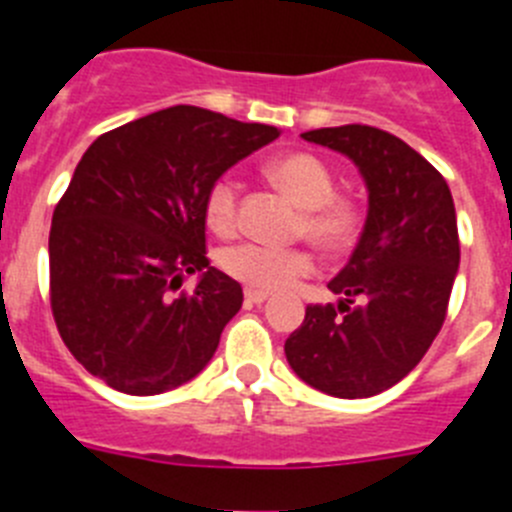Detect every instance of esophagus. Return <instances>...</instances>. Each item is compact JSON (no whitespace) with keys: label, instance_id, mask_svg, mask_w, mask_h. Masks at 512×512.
Listing matches in <instances>:
<instances>
[{"label":"esophagus","instance_id":"34e87169","mask_svg":"<svg viewBox=\"0 0 512 512\" xmlns=\"http://www.w3.org/2000/svg\"><path fill=\"white\" fill-rule=\"evenodd\" d=\"M269 300V292H261V289H246V302H251V305H261V302Z\"/></svg>","mask_w":512,"mask_h":512}]
</instances>
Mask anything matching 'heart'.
<instances>
[{"label":"heart","mask_w":512,"mask_h":512,"mask_svg":"<svg viewBox=\"0 0 512 512\" xmlns=\"http://www.w3.org/2000/svg\"><path fill=\"white\" fill-rule=\"evenodd\" d=\"M271 182L279 184L302 207L300 233L323 251H343L359 233V207L336 194V176L315 153L292 151L271 158L266 166ZM238 215V184L220 176L205 197V220L215 233H230ZM220 266L251 289L274 292L312 271L305 248H271L261 243H238L220 253Z\"/></svg>","instance_id":"heart-1"}]
</instances>
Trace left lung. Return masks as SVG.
I'll use <instances>...</instances> for the list:
<instances>
[{"instance_id":"obj_1","label":"left lung","mask_w":512,"mask_h":512,"mask_svg":"<svg viewBox=\"0 0 512 512\" xmlns=\"http://www.w3.org/2000/svg\"><path fill=\"white\" fill-rule=\"evenodd\" d=\"M354 161L369 192L364 230L328 282L338 305H310L287 338L292 372L325 395L359 400L413 372L441 330L459 271L451 189L418 151L369 125L302 133Z\"/></svg>"}]
</instances>
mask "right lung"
Here are the masks:
<instances>
[{"mask_svg": "<svg viewBox=\"0 0 512 512\" xmlns=\"http://www.w3.org/2000/svg\"><path fill=\"white\" fill-rule=\"evenodd\" d=\"M282 130L176 104L99 135L56 205L48 238L58 333L89 374L125 395H161L210 364L243 305L210 266L205 197ZM200 273L189 296L175 295Z\"/></svg>", "mask_w": 512, "mask_h": 512, "instance_id": "add662e5", "label": "right lung"}]
</instances>
